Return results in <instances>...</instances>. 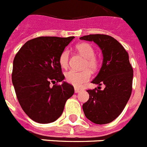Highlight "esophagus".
I'll return each instance as SVG.
<instances>
[{"instance_id":"obj_1","label":"esophagus","mask_w":147,"mask_h":147,"mask_svg":"<svg viewBox=\"0 0 147 147\" xmlns=\"http://www.w3.org/2000/svg\"><path fill=\"white\" fill-rule=\"evenodd\" d=\"M81 91H82V88H77V87H75V93H79V92H80Z\"/></svg>"}]
</instances>
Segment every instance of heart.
Wrapping results in <instances>:
<instances>
[{
	"label": "heart",
	"instance_id": "heart-1",
	"mask_svg": "<svg viewBox=\"0 0 147 147\" xmlns=\"http://www.w3.org/2000/svg\"><path fill=\"white\" fill-rule=\"evenodd\" d=\"M76 50L80 55L85 58V61L83 62V68L84 70L80 72L77 71H69L65 74L66 81L69 84L75 86L76 87L81 86L83 83L88 81L91 78V72L95 71L99 67V61L94 56L95 51L94 47L88 43H80L76 45ZM70 53L68 49H64L61 53L59 58V61L62 68H67L69 66ZM89 69L88 70V69Z\"/></svg>",
	"mask_w": 147,
	"mask_h": 147
}]
</instances>
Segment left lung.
Masks as SVG:
<instances>
[{
	"label": "left lung",
	"instance_id": "obj_1",
	"mask_svg": "<svg viewBox=\"0 0 147 147\" xmlns=\"http://www.w3.org/2000/svg\"><path fill=\"white\" fill-rule=\"evenodd\" d=\"M94 42L101 49L103 60L98 75L92 83L105 86L103 90H87L89 99L83 105L86 117L97 125L116 119L122 112L132 92L133 69L122 45L111 36L90 34L80 38Z\"/></svg>",
	"mask_w": 147,
	"mask_h": 147
}]
</instances>
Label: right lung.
I'll return each instance as SVG.
<instances>
[{
	"mask_svg": "<svg viewBox=\"0 0 147 147\" xmlns=\"http://www.w3.org/2000/svg\"><path fill=\"white\" fill-rule=\"evenodd\" d=\"M74 38H35L26 42L14 57L11 78L16 95L22 110L36 122L58 119L75 92L67 82L50 85L64 79L59 58Z\"/></svg>",
	"mask_w": 147,
	"mask_h": 147,
	"instance_id": "obj_1",
	"label": "right lung"
}]
</instances>
